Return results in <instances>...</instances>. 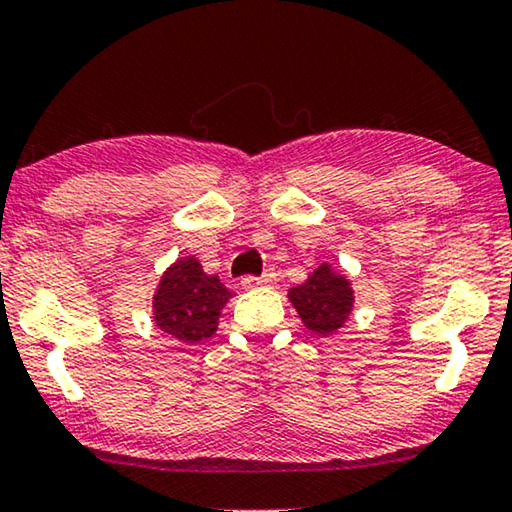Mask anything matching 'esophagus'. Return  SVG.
Here are the masks:
<instances>
[{
  "instance_id": "obj_1",
  "label": "esophagus",
  "mask_w": 512,
  "mask_h": 512,
  "mask_svg": "<svg viewBox=\"0 0 512 512\" xmlns=\"http://www.w3.org/2000/svg\"><path fill=\"white\" fill-rule=\"evenodd\" d=\"M277 282V275L272 270H265L261 277H244L242 287L244 289H254V287H272Z\"/></svg>"
}]
</instances>
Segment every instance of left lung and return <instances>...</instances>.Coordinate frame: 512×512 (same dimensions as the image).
<instances>
[{
  "label": "left lung",
  "mask_w": 512,
  "mask_h": 512,
  "mask_svg": "<svg viewBox=\"0 0 512 512\" xmlns=\"http://www.w3.org/2000/svg\"><path fill=\"white\" fill-rule=\"evenodd\" d=\"M287 296L305 329L317 336H334L341 331L355 308L353 284L331 263L317 265L308 280L289 289Z\"/></svg>",
  "instance_id": "left-lung-1"
}]
</instances>
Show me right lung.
I'll use <instances>...</instances> for the list:
<instances>
[{
    "instance_id": "add662e5",
    "label": "right lung",
    "mask_w": 512,
    "mask_h": 512,
    "mask_svg": "<svg viewBox=\"0 0 512 512\" xmlns=\"http://www.w3.org/2000/svg\"><path fill=\"white\" fill-rule=\"evenodd\" d=\"M235 296L218 275L204 272L195 256H181L159 277L152 294V322L183 345L209 341L225 303Z\"/></svg>"
}]
</instances>
